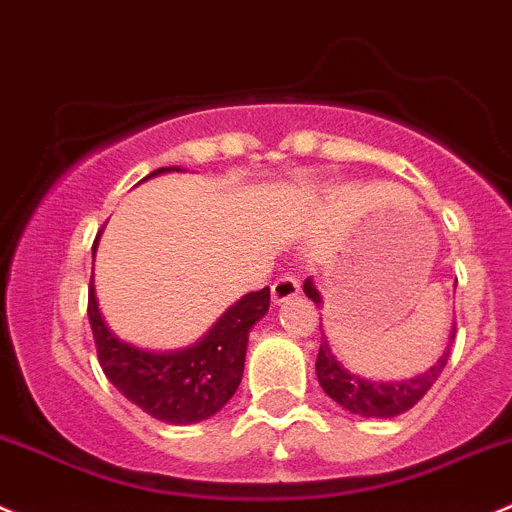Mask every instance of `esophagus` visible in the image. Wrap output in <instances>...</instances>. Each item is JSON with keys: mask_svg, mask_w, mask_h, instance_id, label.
Instances as JSON below:
<instances>
[{"mask_svg": "<svg viewBox=\"0 0 512 512\" xmlns=\"http://www.w3.org/2000/svg\"><path fill=\"white\" fill-rule=\"evenodd\" d=\"M300 295V282L292 275H282L272 282V302L282 305V302H290Z\"/></svg>", "mask_w": 512, "mask_h": 512, "instance_id": "obj_1", "label": "esophagus"}]
</instances>
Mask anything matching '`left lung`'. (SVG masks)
Returning a JSON list of instances; mask_svg holds the SVG:
<instances>
[{"label": "left lung", "mask_w": 512, "mask_h": 512, "mask_svg": "<svg viewBox=\"0 0 512 512\" xmlns=\"http://www.w3.org/2000/svg\"><path fill=\"white\" fill-rule=\"evenodd\" d=\"M302 290H305V295L310 297L317 307H322V295L315 287V282H312V277H307ZM453 337H455V322H453V330H450V342H453ZM450 342L443 350V355L438 357V362H433V365H430L425 372H420V375L410 377V380L382 382V380H367V377H360L355 375V372L347 370V367L332 355L325 332H322L320 352H317V360H315L317 380H320L322 390H325L337 405L350 410L352 415H360V418H395V415H403L408 413L410 408H415V405L423 400V395L433 388V382L438 380L445 362H448Z\"/></svg>", "instance_id": "obj_1"}]
</instances>
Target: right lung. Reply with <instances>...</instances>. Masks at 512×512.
<instances>
[{"label": "right lung", "mask_w": 512, "mask_h": 512, "mask_svg": "<svg viewBox=\"0 0 512 512\" xmlns=\"http://www.w3.org/2000/svg\"><path fill=\"white\" fill-rule=\"evenodd\" d=\"M180 167H160L145 180ZM142 180V182H145ZM99 240V235H97ZM94 240L92 252H97ZM94 282V280H92ZM270 310V287L247 292L227 307L215 325L190 347L167 352L142 350L119 340L99 312L94 285H89L87 315L104 375L124 398L155 420L192 425L212 418L240 388L250 330Z\"/></svg>", "instance_id": "add662e5"}]
</instances>
